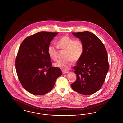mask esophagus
<instances>
[{"mask_svg": "<svg viewBox=\"0 0 123 123\" xmlns=\"http://www.w3.org/2000/svg\"><path fill=\"white\" fill-rule=\"evenodd\" d=\"M62 72H63V74H66V73H69V71H67V70H62Z\"/></svg>", "mask_w": 123, "mask_h": 123, "instance_id": "obj_1", "label": "esophagus"}]
</instances>
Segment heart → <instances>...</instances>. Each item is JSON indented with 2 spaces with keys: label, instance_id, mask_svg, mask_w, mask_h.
I'll return each instance as SVG.
<instances>
[{
  "label": "heart",
  "instance_id": "b5f03b06",
  "mask_svg": "<svg viewBox=\"0 0 123 123\" xmlns=\"http://www.w3.org/2000/svg\"><path fill=\"white\" fill-rule=\"evenodd\" d=\"M56 46L50 45L47 49L50 58L56 60L59 57L58 49L64 50V59H60L54 64L56 67L64 70L68 69L73 63L81 58L84 50V45L81 40H75L68 36H64L59 39L56 42Z\"/></svg>",
  "mask_w": 123,
  "mask_h": 123
}]
</instances>
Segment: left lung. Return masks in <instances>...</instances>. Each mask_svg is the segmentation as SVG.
Listing matches in <instances>:
<instances>
[{
    "instance_id": "obj_1",
    "label": "left lung",
    "mask_w": 123,
    "mask_h": 123,
    "mask_svg": "<svg viewBox=\"0 0 123 123\" xmlns=\"http://www.w3.org/2000/svg\"><path fill=\"white\" fill-rule=\"evenodd\" d=\"M72 34L81 40L84 50L81 58L73 67L76 81L71 88L77 93L89 95L101 88L109 69L108 55L104 44L94 34L79 32Z\"/></svg>"
}]
</instances>
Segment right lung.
Returning a JSON list of instances; mask_svg holds the SVG:
<instances>
[{
    "label": "right lung",
    "instance_id": "obj_1",
    "mask_svg": "<svg viewBox=\"0 0 123 123\" xmlns=\"http://www.w3.org/2000/svg\"><path fill=\"white\" fill-rule=\"evenodd\" d=\"M59 33L41 31L26 38L20 46L15 61L18 78L28 92L42 95L53 88L62 75L58 67H52L47 49Z\"/></svg>",
    "mask_w": 123,
    "mask_h": 123
}]
</instances>
